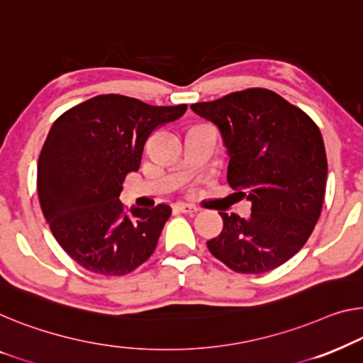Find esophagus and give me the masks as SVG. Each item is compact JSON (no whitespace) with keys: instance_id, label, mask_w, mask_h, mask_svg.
Masks as SVG:
<instances>
[{"instance_id":"34e87169","label":"esophagus","mask_w":363,"mask_h":363,"mask_svg":"<svg viewBox=\"0 0 363 363\" xmlns=\"http://www.w3.org/2000/svg\"><path fill=\"white\" fill-rule=\"evenodd\" d=\"M174 210L176 212H182V213H197L199 212L197 207H194V205H191V203H184V202L176 203Z\"/></svg>"}]
</instances>
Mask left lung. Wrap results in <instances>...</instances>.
<instances>
[{
  "label": "left lung",
  "instance_id": "8db88e82",
  "mask_svg": "<svg viewBox=\"0 0 363 363\" xmlns=\"http://www.w3.org/2000/svg\"><path fill=\"white\" fill-rule=\"evenodd\" d=\"M191 109L218 127L226 179L251 215L220 213L208 251L240 274H264L298 252L315 230L326 192L328 160L320 128L274 91L251 88Z\"/></svg>",
  "mask_w": 363,
  "mask_h": 363
}]
</instances>
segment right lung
I'll list each match as a JSON object with an SVG mask.
<instances>
[{
  "label": "right lung",
  "mask_w": 363,
  "mask_h": 363,
  "mask_svg": "<svg viewBox=\"0 0 363 363\" xmlns=\"http://www.w3.org/2000/svg\"><path fill=\"white\" fill-rule=\"evenodd\" d=\"M181 106H150L101 94L53 122L37 166L43 216L65 252L101 275H125L155 252L171 207H132L118 200L128 172L138 171L155 128L177 121Z\"/></svg>",
  "instance_id": "right-lung-1"
}]
</instances>
